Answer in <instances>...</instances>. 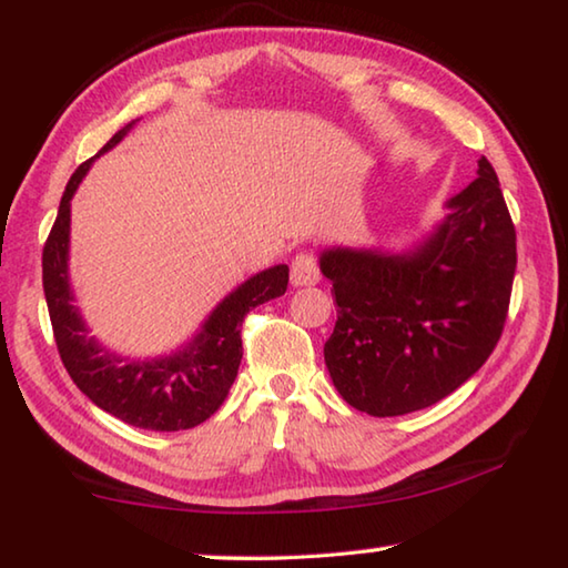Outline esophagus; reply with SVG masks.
Instances as JSON below:
<instances>
[{
	"label": "esophagus",
	"mask_w": 568,
	"mask_h": 568,
	"mask_svg": "<svg viewBox=\"0 0 568 568\" xmlns=\"http://www.w3.org/2000/svg\"><path fill=\"white\" fill-rule=\"evenodd\" d=\"M321 281V265L313 253H297L291 265L293 285H315Z\"/></svg>",
	"instance_id": "obj_1"
}]
</instances>
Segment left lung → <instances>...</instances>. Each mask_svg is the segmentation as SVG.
<instances>
[{"label":"left lung","mask_w":568,"mask_h":568,"mask_svg":"<svg viewBox=\"0 0 568 568\" xmlns=\"http://www.w3.org/2000/svg\"><path fill=\"white\" fill-rule=\"evenodd\" d=\"M426 243L406 255L325 250L338 321L325 365L341 396L368 416L428 408L494 353L516 273V230L486 158Z\"/></svg>","instance_id":"1"}]
</instances>
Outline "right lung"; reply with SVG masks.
Returning <instances> with one entry per match:
<instances>
[{
	"instance_id": "right-lung-1",
	"label": "right lung",
	"mask_w": 568,
	"mask_h": 568,
	"mask_svg": "<svg viewBox=\"0 0 568 568\" xmlns=\"http://www.w3.org/2000/svg\"><path fill=\"white\" fill-rule=\"evenodd\" d=\"M132 120L112 134L102 152L112 150L130 132ZM94 155V158H98ZM88 160L67 182L57 220L42 250V285L54 343L74 386L94 406L112 413L130 426L148 430H187L207 420L223 406L243 358L240 325L253 307L287 291V265H275L245 281L220 303L203 331L187 348L160 361H124L92 338L67 281L70 250V200L88 175Z\"/></svg>"
}]
</instances>
